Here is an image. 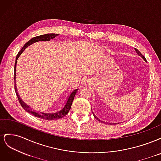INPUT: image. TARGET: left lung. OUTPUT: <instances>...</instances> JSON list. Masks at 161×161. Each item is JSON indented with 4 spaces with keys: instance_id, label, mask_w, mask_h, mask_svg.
Instances as JSON below:
<instances>
[{
    "instance_id": "left-lung-1",
    "label": "left lung",
    "mask_w": 161,
    "mask_h": 161,
    "mask_svg": "<svg viewBox=\"0 0 161 161\" xmlns=\"http://www.w3.org/2000/svg\"><path fill=\"white\" fill-rule=\"evenodd\" d=\"M134 50H136V53H137V54H138V56H140L141 58H143V60H144V61H146V62H147V60H146V58H145V57H144V56H143V55L142 54V53H140V52H139V51H138V50L137 49H136V48H134ZM92 114H93V115H94V118H95V119H97V120H98L99 121H100V122H102V123H105V124L106 123V122H105V121H101V120H100V119H99L98 118H97V116H96V115H95V114H94L93 113H92ZM107 124H111V125H112V124H113V125H114V124H118V123H107ZM118 124H119V123H118Z\"/></svg>"
}]
</instances>
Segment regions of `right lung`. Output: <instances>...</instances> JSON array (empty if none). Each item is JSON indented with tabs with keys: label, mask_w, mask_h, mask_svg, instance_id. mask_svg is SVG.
<instances>
[{
	"label": "right lung",
	"mask_w": 161,
	"mask_h": 161,
	"mask_svg": "<svg viewBox=\"0 0 161 161\" xmlns=\"http://www.w3.org/2000/svg\"><path fill=\"white\" fill-rule=\"evenodd\" d=\"M59 36V34H56V33H47V34H44V35H42V36H36L35 37H33L31 40L27 42L24 46L22 47V49L19 52V53H17V57H16V60H15V63H14V82H15V79H16V66H17V59L19 58V57L20 56V55L23 53V52L25 50V48L27 47H28L29 46H30L31 44H33V43L37 42H40V41H50V39H53L55 37ZM14 90H15V92L17 96L18 100L20 103L21 105L22 106V108L25 109L28 113H30L31 114H32L33 116L35 117H37L41 119H46V120H53V119H60L63 117L67 115V114L69 113V111H70V108H71V105L72 103V101L74 100L75 96L76 95V93L78 91V89H75L73 91L70 95H69V98H68V100L66 101V103L65 104V105L64 106L61 110H60L59 111L56 112V113H53V114H50V113H43V112H36L35 111H33L31 109V108H30V106H28L26 103H24V102L22 101V99L20 98L19 97V95L17 92V86H16V83H14Z\"/></svg>",
	"instance_id": "add662e5"
}]
</instances>
